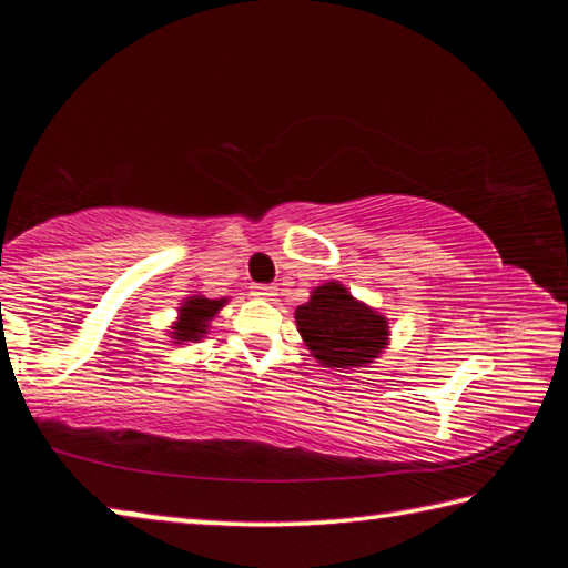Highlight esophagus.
Instances as JSON below:
<instances>
[{
	"label": "esophagus",
	"instance_id": "obj_1",
	"mask_svg": "<svg viewBox=\"0 0 568 568\" xmlns=\"http://www.w3.org/2000/svg\"><path fill=\"white\" fill-rule=\"evenodd\" d=\"M275 291H277L275 285H265V283L253 285V295H257V297H273Z\"/></svg>",
	"mask_w": 568,
	"mask_h": 568
}]
</instances>
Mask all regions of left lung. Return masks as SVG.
Returning a JSON list of instances; mask_svg holds the SVG:
<instances>
[{
    "label": "left lung",
    "instance_id": "left-lung-1",
    "mask_svg": "<svg viewBox=\"0 0 568 568\" xmlns=\"http://www.w3.org/2000/svg\"><path fill=\"white\" fill-rule=\"evenodd\" d=\"M295 323L325 368L373 363L388 345L386 318L355 301L341 283L315 287L311 301L295 311Z\"/></svg>",
    "mask_w": 568,
    "mask_h": 568
}]
</instances>
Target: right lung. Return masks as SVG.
Returning <instances> with one entry per match:
<instances>
[{"instance_id": "1", "label": "right lung", "mask_w": 568, "mask_h": 568, "mask_svg": "<svg viewBox=\"0 0 568 568\" xmlns=\"http://www.w3.org/2000/svg\"><path fill=\"white\" fill-rule=\"evenodd\" d=\"M225 305V301H210V297L195 295L180 307V321L172 325V343L200 341L207 333V323L215 318V313Z\"/></svg>"}]
</instances>
